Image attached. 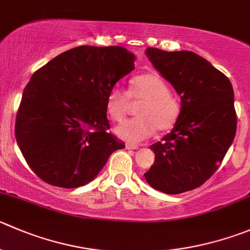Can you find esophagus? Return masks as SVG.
<instances>
[{"instance_id": "1", "label": "esophagus", "mask_w": 250, "mask_h": 250, "mask_svg": "<svg viewBox=\"0 0 250 250\" xmlns=\"http://www.w3.org/2000/svg\"><path fill=\"white\" fill-rule=\"evenodd\" d=\"M125 147H127V149H132V150H135V149H138V145H134V144H130V143H127V144H125Z\"/></svg>"}]
</instances>
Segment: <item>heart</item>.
Here are the masks:
<instances>
[{
	"mask_svg": "<svg viewBox=\"0 0 250 250\" xmlns=\"http://www.w3.org/2000/svg\"><path fill=\"white\" fill-rule=\"evenodd\" d=\"M132 100H144L138 107L137 118L125 121L115 132L121 139L139 143L154 134L155 129L168 130L174 127L181 116V100L169 93V85L156 72L142 74L130 81L128 93L116 86L106 99V112L115 122H121L129 108Z\"/></svg>",
	"mask_w": 250,
	"mask_h": 250,
	"instance_id": "heart-1",
	"label": "heart"
}]
</instances>
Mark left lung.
<instances>
[{
	"label": "left lung",
	"instance_id": "obj_1",
	"mask_svg": "<svg viewBox=\"0 0 250 250\" xmlns=\"http://www.w3.org/2000/svg\"><path fill=\"white\" fill-rule=\"evenodd\" d=\"M150 62L181 96V116L171 133L150 146L155 162L144 173L166 194L198 188L219 168L237 129L229 79L192 51L147 47Z\"/></svg>",
	"mask_w": 250,
	"mask_h": 250
}]
</instances>
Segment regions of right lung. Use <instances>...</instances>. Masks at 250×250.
I'll return each instance as SVG.
<instances>
[{
    "label": "right lung",
    "instance_id": "right-lung-1",
    "mask_svg": "<svg viewBox=\"0 0 250 250\" xmlns=\"http://www.w3.org/2000/svg\"><path fill=\"white\" fill-rule=\"evenodd\" d=\"M121 46H78L31 76L16 118V139L26 164L51 186L77 188L93 181L125 143L107 132L106 99L134 69Z\"/></svg>",
    "mask_w": 250,
    "mask_h": 250
}]
</instances>
